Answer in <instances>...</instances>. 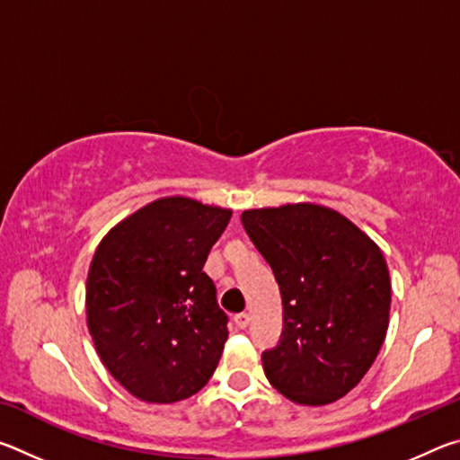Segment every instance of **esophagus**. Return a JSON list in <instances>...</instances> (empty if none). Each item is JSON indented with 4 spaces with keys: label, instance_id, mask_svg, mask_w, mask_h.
<instances>
[{
    "label": "esophagus",
    "instance_id": "34e87169",
    "mask_svg": "<svg viewBox=\"0 0 460 460\" xmlns=\"http://www.w3.org/2000/svg\"><path fill=\"white\" fill-rule=\"evenodd\" d=\"M233 321H235V324L239 326V329H247L249 321H252V316H249L247 313H239V314H235V318H233Z\"/></svg>",
    "mask_w": 460,
    "mask_h": 460
}]
</instances>
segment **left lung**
Here are the masks:
<instances>
[{
    "mask_svg": "<svg viewBox=\"0 0 460 460\" xmlns=\"http://www.w3.org/2000/svg\"><path fill=\"white\" fill-rule=\"evenodd\" d=\"M241 223L282 294V337L261 353L270 384L302 406L342 398L385 341L392 284L384 253L347 217L313 202L252 208Z\"/></svg>",
    "mask_w": 460,
    "mask_h": 460,
    "instance_id": "1",
    "label": "left lung"
}]
</instances>
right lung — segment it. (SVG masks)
Returning <instances> with one entry per match:
<instances>
[{
    "instance_id": "obj_1",
    "label": "right lung",
    "mask_w": 460,
    "mask_h": 460,
    "mask_svg": "<svg viewBox=\"0 0 460 460\" xmlns=\"http://www.w3.org/2000/svg\"><path fill=\"white\" fill-rule=\"evenodd\" d=\"M229 219V208L158 199L115 225L93 255L89 332L107 371L137 400H186L217 369L229 318L202 266Z\"/></svg>"
}]
</instances>
